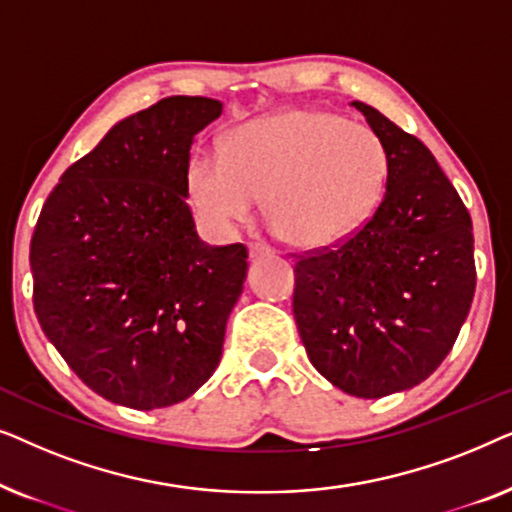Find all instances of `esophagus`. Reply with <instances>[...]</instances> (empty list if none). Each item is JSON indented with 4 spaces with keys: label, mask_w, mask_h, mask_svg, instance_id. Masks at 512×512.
Returning <instances> with one entry per match:
<instances>
[{
    "label": "esophagus",
    "mask_w": 512,
    "mask_h": 512,
    "mask_svg": "<svg viewBox=\"0 0 512 512\" xmlns=\"http://www.w3.org/2000/svg\"><path fill=\"white\" fill-rule=\"evenodd\" d=\"M265 254H270L268 244H261V242L249 244V258H258V256H265Z\"/></svg>",
    "instance_id": "34e87169"
}]
</instances>
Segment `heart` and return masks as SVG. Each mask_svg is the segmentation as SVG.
<instances>
[{"label":"heart","mask_w":512,"mask_h":512,"mask_svg":"<svg viewBox=\"0 0 512 512\" xmlns=\"http://www.w3.org/2000/svg\"><path fill=\"white\" fill-rule=\"evenodd\" d=\"M389 179V151L373 128L328 109L298 107L258 118L230 135L226 153L188 165L195 212L216 233L254 216L296 249L345 242L375 214Z\"/></svg>","instance_id":"1"}]
</instances>
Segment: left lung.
Masks as SVG:
<instances>
[{
    "label": "left lung",
    "instance_id": "left-lung-1",
    "mask_svg": "<svg viewBox=\"0 0 512 512\" xmlns=\"http://www.w3.org/2000/svg\"><path fill=\"white\" fill-rule=\"evenodd\" d=\"M352 104L387 144V193L345 242L291 254L293 317L328 382L382 398L424 382L450 354L475 293L473 223L424 142Z\"/></svg>",
    "mask_w": 512,
    "mask_h": 512
}]
</instances>
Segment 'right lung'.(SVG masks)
<instances>
[{
  "mask_svg": "<svg viewBox=\"0 0 512 512\" xmlns=\"http://www.w3.org/2000/svg\"><path fill=\"white\" fill-rule=\"evenodd\" d=\"M165 97L69 165L30 242L41 331L95 394L135 410L184 401L219 366L247 247H207L188 195L191 144L221 116Z\"/></svg>",
  "mask_w": 512,
  "mask_h": 512,
  "instance_id": "1",
  "label": "right lung"
}]
</instances>
